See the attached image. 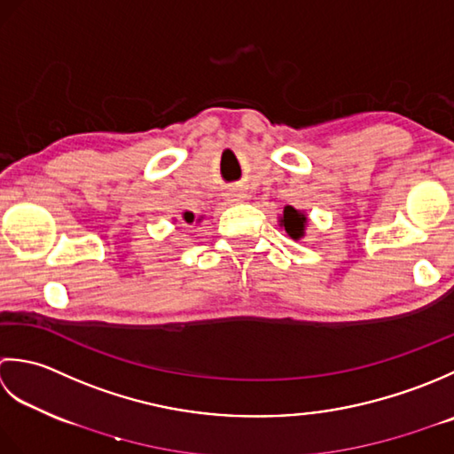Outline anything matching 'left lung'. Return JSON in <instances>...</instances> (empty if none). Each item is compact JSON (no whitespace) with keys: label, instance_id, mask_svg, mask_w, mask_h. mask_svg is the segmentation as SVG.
Instances as JSON below:
<instances>
[{"label":"left lung","instance_id":"8db88e82","mask_svg":"<svg viewBox=\"0 0 454 454\" xmlns=\"http://www.w3.org/2000/svg\"><path fill=\"white\" fill-rule=\"evenodd\" d=\"M280 227L288 233V237H292L294 240H300L301 237H305V227H308V215L305 211L295 209L294 206H286L282 215L278 217Z\"/></svg>","mask_w":454,"mask_h":454}]
</instances>
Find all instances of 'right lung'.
<instances>
[{
    "instance_id": "add662e5",
    "label": "right lung",
    "mask_w": 454,
    "mask_h": 454,
    "mask_svg": "<svg viewBox=\"0 0 454 454\" xmlns=\"http://www.w3.org/2000/svg\"><path fill=\"white\" fill-rule=\"evenodd\" d=\"M182 219L186 221V223H193V219H196V215H193L192 211H184V214H182ZM198 221H201V217H200Z\"/></svg>"
}]
</instances>
